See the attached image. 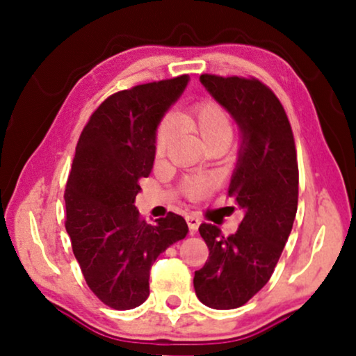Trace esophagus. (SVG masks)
<instances>
[{
    "label": "esophagus",
    "mask_w": 356,
    "mask_h": 356,
    "mask_svg": "<svg viewBox=\"0 0 356 356\" xmlns=\"http://www.w3.org/2000/svg\"><path fill=\"white\" fill-rule=\"evenodd\" d=\"M186 222H188V227H189V230H191V232H196L199 225H201V220H199V217L193 216V213H191V216L186 217Z\"/></svg>",
    "instance_id": "34e87169"
}]
</instances>
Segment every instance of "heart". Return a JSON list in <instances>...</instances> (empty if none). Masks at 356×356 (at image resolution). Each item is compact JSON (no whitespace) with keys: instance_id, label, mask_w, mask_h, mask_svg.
Here are the masks:
<instances>
[{"instance_id":"heart-1","label":"heart","mask_w":356,"mask_h":356,"mask_svg":"<svg viewBox=\"0 0 356 356\" xmlns=\"http://www.w3.org/2000/svg\"><path fill=\"white\" fill-rule=\"evenodd\" d=\"M179 121L189 128L196 129L207 145L217 143L228 144L233 136L230 115L222 105L212 100L201 102L193 110L181 113ZM177 120L173 116H165L159 123L157 133H155V152L159 157L167 154L175 139V134H177ZM211 184V179L206 177H189L184 181V191L189 197L197 199L209 191Z\"/></svg>"}]
</instances>
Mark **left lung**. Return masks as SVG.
Masks as SVG:
<instances>
[{"instance_id":"obj_1","label":"left lung","mask_w":356,"mask_h":356,"mask_svg":"<svg viewBox=\"0 0 356 356\" xmlns=\"http://www.w3.org/2000/svg\"><path fill=\"white\" fill-rule=\"evenodd\" d=\"M201 84L240 129V149L228 196L243 211L238 230L223 236L212 223L199 233L209 259L194 272V290L213 309L240 308L274 272L298 207L293 133L274 92L256 79L202 74Z\"/></svg>"}]
</instances>
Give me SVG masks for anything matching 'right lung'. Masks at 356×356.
Masks as SVG:
<instances>
[{
  "label": "right lung",
  "mask_w": 356,
  "mask_h": 356,
  "mask_svg": "<svg viewBox=\"0 0 356 356\" xmlns=\"http://www.w3.org/2000/svg\"><path fill=\"white\" fill-rule=\"evenodd\" d=\"M189 76L150 82L108 97L82 129L66 183V232L89 289L113 309L149 296L155 259L188 235L170 212L147 223L134 206L139 179L154 167L155 133Z\"/></svg>",
  "instance_id": "1"
}]
</instances>
